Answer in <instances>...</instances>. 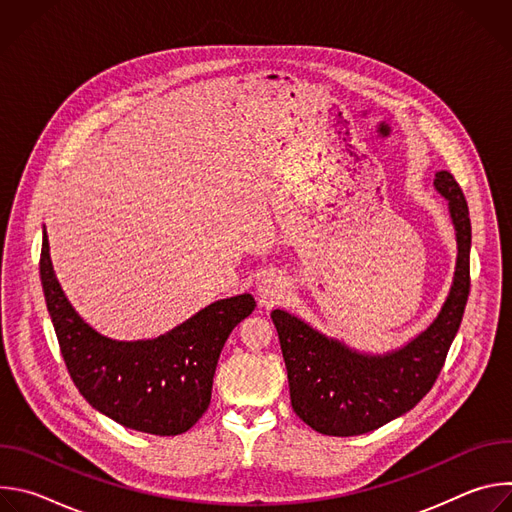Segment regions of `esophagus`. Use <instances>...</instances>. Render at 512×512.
I'll use <instances>...</instances> for the list:
<instances>
[{
    "label": "esophagus",
    "mask_w": 512,
    "mask_h": 512,
    "mask_svg": "<svg viewBox=\"0 0 512 512\" xmlns=\"http://www.w3.org/2000/svg\"><path fill=\"white\" fill-rule=\"evenodd\" d=\"M289 285L285 281V277L271 273L267 277L261 279V283L257 285V294H259V304L263 308H273L277 304H281L287 296Z\"/></svg>",
    "instance_id": "obj_1"
}]
</instances>
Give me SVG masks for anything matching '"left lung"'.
I'll list each match as a JSON object with an SVG mask.
<instances>
[{
	"label": "left lung",
	"mask_w": 512,
	"mask_h": 512,
	"mask_svg": "<svg viewBox=\"0 0 512 512\" xmlns=\"http://www.w3.org/2000/svg\"><path fill=\"white\" fill-rule=\"evenodd\" d=\"M433 184L450 206L458 261L442 312L415 340L391 354L367 356L326 338L283 310L271 312L287 369L291 407L324 435L348 437L379 429L413 409L444 367L470 294L472 225L456 178L442 170Z\"/></svg>",
	"instance_id": "8db88e82"
}]
</instances>
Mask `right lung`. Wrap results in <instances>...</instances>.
Instances as JSON below:
<instances>
[{
    "label": "right lung",
    "mask_w": 512,
    "mask_h": 512,
    "mask_svg": "<svg viewBox=\"0 0 512 512\" xmlns=\"http://www.w3.org/2000/svg\"><path fill=\"white\" fill-rule=\"evenodd\" d=\"M40 279L72 383L123 427L180 435L208 409L218 356L233 328L255 310L249 294L214 302L172 332L137 342L101 336L72 310L54 275L44 231Z\"/></svg>",
    "instance_id": "add662e5"
}]
</instances>
